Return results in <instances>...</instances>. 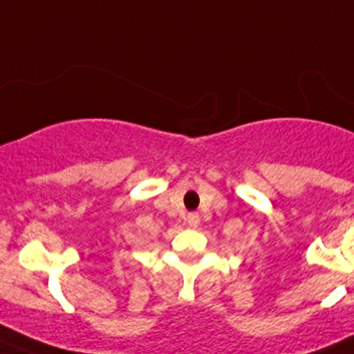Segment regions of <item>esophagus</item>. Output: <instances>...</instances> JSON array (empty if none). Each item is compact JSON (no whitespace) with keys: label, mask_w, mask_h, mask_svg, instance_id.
<instances>
[{"label":"esophagus","mask_w":354,"mask_h":354,"mask_svg":"<svg viewBox=\"0 0 354 354\" xmlns=\"http://www.w3.org/2000/svg\"><path fill=\"white\" fill-rule=\"evenodd\" d=\"M187 222H189L190 227H197L199 225V215L197 213H189L187 215Z\"/></svg>","instance_id":"esophagus-1"}]
</instances>
